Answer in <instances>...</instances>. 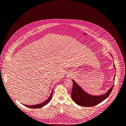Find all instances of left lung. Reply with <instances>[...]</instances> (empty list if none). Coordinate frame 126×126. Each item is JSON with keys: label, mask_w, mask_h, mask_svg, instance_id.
<instances>
[{"label": "left lung", "mask_w": 126, "mask_h": 126, "mask_svg": "<svg viewBox=\"0 0 126 126\" xmlns=\"http://www.w3.org/2000/svg\"><path fill=\"white\" fill-rule=\"evenodd\" d=\"M111 55V54H110ZM112 57V56L111 55ZM114 67L116 69V67L114 63ZM115 77H114V80H115ZM72 98L73 101H74L78 105L84 107H92L94 106L106 99L110 95L114 85H113L107 93L101 95H92L86 92H85L81 87L73 80Z\"/></svg>", "instance_id": "8db88e82"}]
</instances>
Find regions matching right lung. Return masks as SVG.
Wrapping results in <instances>:
<instances>
[{"mask_svg": "<svg viewBox=\"0 0 126 126\" xmlns=\"http://www.w3.org/2000/svg\"><path fill=\"white\" fill-rule=\"evenodd\" d=\"M53 89H52V93H51L50 95L49 96V97H48V98L45 101H44V102L39 103V104H35V105H25L24 104V106H26L28 108H32V109H38V108H42L43 107H44L45 105H46L47 103H48L50 100L52 99V96H53Z\"/></svg>", "mask_w": 126, "mask_h": 126, "instance_id": "1", "label": "right lung"}]
</instances>
